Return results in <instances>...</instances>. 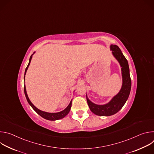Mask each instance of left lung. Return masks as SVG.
I'll return each mask as SVG.
<instances>
[{
  "label": "left lung",
  "mask_w": 154,
  "mask_h": 154,
  "mask_svg": "<svg viewBox=\"0 0 154 154\" xmlns=\"http://www.w3.org/2000/svg\"><path fill=\"white\" fill-rule=\"evenodd\" d=\"M110 50L116 59L119 63L122 71V85L120 91L108 103L105 105H97L91 102L88 98L86 99L91 111L96 115L108 116L115 115L122 108L126 102L131 90V79L130 76L129 67L127 59L124 56L119 48L116 45H112Z\"/></svg>",
  "instance_id": "obj_1"
}]
</instances>
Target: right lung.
<instances>
[{
    "label": "right lung",
    "instance_id": "1",
    "mask_svg": "<svg viewBox=\"0 0 154 154\" xmlns=\"http://www.w3.org/2000/svg\"><path fill=\"white\" fill-rule=\"evenodd\" d=\"M35 53V52H34ZM33 53V54H34ZM33 54L30 56V58L29 59V63L27 65V66L26 69V71H25V74H24V80H25V75L26 74V72H27V70L29 66L30 65V61H31V60H32V55H33ZM24 93H25V95H26V99H27V102H29V103L30 104V105L32 107V108L34 109V110L39 115H40L41 117H42L43 118H45L46 119H48V120H50V121H55V120H58V119H62L64 117H65L66 116L69 111L71 109V105H72V99L71 100L69 104L68 105V106L64 110L60 112H58V113H48V112H43V111H41L40 110V109H39L38 108H37L35 106H34V105L31 102V101L30 100L28 96H27V91H26V86L24 85Z\"/></svg>",
    "mask_w": 154,
    "mask_h": 154
}]
</instances>
